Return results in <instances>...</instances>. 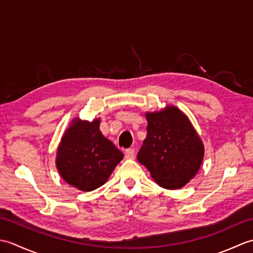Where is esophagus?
Listing matches in <instances>:
<instances>
[{
	"label": "esophagus",
	"instance_id": "34e87169",
	"mask_svg": "<svg viewBox=\"0 0 253 253\" xmlns=\"http://www.w3.org/2000/svg\"><path fill=\"white\" fill-rule=\"evenodd\" d=\"M125 157H126V159H129V160L135 159V150L127 149L125 151Z\"/></svg>",
	"mask_w": 253,
	"mask_h": 253
}]
</instances>
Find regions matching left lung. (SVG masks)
<instances>
[{
	"label": "left lung",
	"mask_w": 253,
	"mask_h": 253,
	"mask_svg": "<svg viewBox=\"0 0 253 253\" xmlns=\"http://www.w3.org/2000/svg\"><path fill=\"white\" fill-rule=\"evenodd\" d=\"M147 138L137 160L149 169L159 186L177 189L195 177L204 149L190 122L177 107L147 113Z\"/></svg>",
	"instance_id": "left-lung-1"
}]
</instances>
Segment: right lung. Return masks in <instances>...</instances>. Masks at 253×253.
Wrapping results in <instances>:
<instances>
[{
    "label": "right lung",
    "mask_w": 253,
    "mask_h": 253,
    "mask_svg": "<svg viewBox=\"0 0 253 253\" xmlns=\"http://www.w3.org/2000/svg\"><path fill=\"white\" fill-rule=\"evenodd\" d=\"M100 122L75 121L57 150L56 166L66 182L91 191L106 181L124 154L99 129Z\"/></svg>",
    "instance_id": "add662e5"
}]
</instances>
